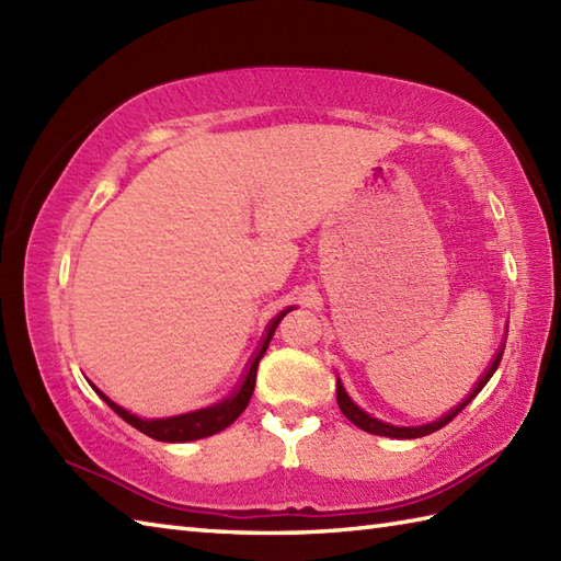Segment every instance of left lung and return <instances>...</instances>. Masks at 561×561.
I'll return each instance as SVG.
<instances>
[{
	"label": "left lung",
	"instance_id": "obj_1",
	"mask_svg": "<svg viewBox=\"0 0 561 561\" xmlns=\"http://www.w3.org/2000/svg\"><path fill=\"white\" fill-rule=\"evenodd\" d=\"M502 354L504 352H499L496 356H494V362H492V366L486 368L484 371V376L480 378V383L472 388V392L468 398H465L458 408H453L450 412H446L444 416H440V420H436V422H428V424H422V426H396V424H388V422H380V420H376V416H371L368 412H364L359 404H356L352 398H350V392L344 390V386H342V380L337 378V404H340V410H342V414L347 416V420L352 422V424H356L359 428H364V432H368V434H376V436H388V438H420V436H428V434H434V432H438L440 426H446L453 416H456L458 412H462L465 408H468V402H472L474 398H478V392L486 386V380H490L492 376H494V371L499 368V364H502Z\"/></svg>",
	"mask_w": 561,
	"mask_h": 561
}]
</instances>
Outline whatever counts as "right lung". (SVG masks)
Returning a JSON list of instances; mask_svg holds the SVG:
<instances>
[{
    "label": "right lung",
    "instance_id": "add662e5",
    "mask_svg": "<svg viewBox=\"0 0 561 561\" xmlns=\"http://www.w3.org/2000/svg\"><path fill=\"white\" fill-rule=\"evenodd\" d=\"M289 311H291V308H287V311L279 313L277 318L272 320V323L265 330V337H262L255 356L250 359V364L245 368V376L241 378V383H238V388L231 392L229 398L217 402V404H211V408H202V410L178 414V416H165V420H141V416L127 412L125 408H121V404H115L108 396H103V392L93 383H91V388L96 390L99 396L105 402H108V408L121 414L127 424H133L135 428H139L141 434H147L151 438L165 440V444H185V440H197V438H205V436H211V434H219V432H224L226 426H231L238 420V416H241V412L248 408L250 396H253V390H255L257 364H260L262 356H265L274 330H277V325H279V320L287 316Z\"/></svg>",
    "mask_w": 561,
    "mask_h": 561
}]
</instances>
